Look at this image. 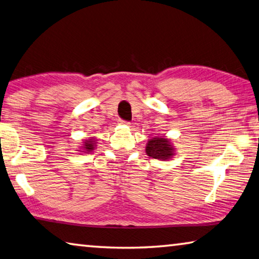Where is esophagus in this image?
<instances>
[{
	"label": "esophagus",
	"mask_w": 259,
	"mask_h": 259,
	"mask_svg": "<svg viewBox=\"0 0 259 259\" xmlns=\"http://www.w3.org/2000/svg\"><path fill=\"white\" fill-rule=\"evenodd\" d=\"M119 122H120V124H125V125H129V122H126V121H124V120H120Z\"/></svg>",
	"instance_id": "34e87169"
}]
</instances>
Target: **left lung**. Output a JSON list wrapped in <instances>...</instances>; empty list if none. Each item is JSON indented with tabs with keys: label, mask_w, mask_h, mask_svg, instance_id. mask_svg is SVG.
<instances>
[{
	"label": "left lung",
	"mask_w": 259,
	"mask_h": 259,
	"mask_svg": "<svg viewBox=\"0 0 259 259\" xmlns=\"http://www.w3.org/2000/svg\"><path fill=\"white\" fill-rule=\"evenodd\" d=\"M146 154L149 157L164 161V159L172 158L176 152L170 139L165 137H154L149 139L146 145Z\"/></svg>",
	"instance_id": "obj_1"
}]
</instances>
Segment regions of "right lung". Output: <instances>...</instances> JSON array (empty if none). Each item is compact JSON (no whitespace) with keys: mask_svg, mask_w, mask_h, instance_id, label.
Returning <instances> with one entry per match:
<instances>
[{"mask_svg":"<svg viewBox=\"0 0 259 259\" xmlns=\"http://www.w3.org/2000/svg\"><path fill=\"white\" fill-rule=\"evenodd\" d=\"M95 144H96L95 143V138H91V139L84 140L82 146L80 147L81 148L80 152H82L84 154H89L91 152H93L94 149H95V146H96Z\"/></svg>","mask_w":259,"mask_h":259,"instance_id":"add662e5","label":"right lung"}]
</instances>
